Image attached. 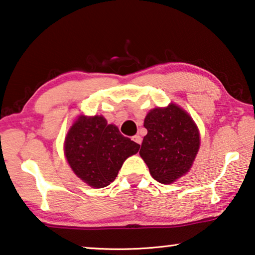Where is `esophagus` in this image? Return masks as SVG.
Returning a JSON list of instances; mask_svg holds the SVG:
<instances>
[{"instance_id":"1","label":"esophagus","mask_w":255,"mask_h":255,"mask_svg":"<svg viewBox=\"0 0 255 255\" xmlns=\"http://www.w3.org/2000/svg\"><path fill=\"white\" fill-rule=\"evenodd\" d=\"M131 139L134 140L135 143L139 144V145H140V143H142V137H140L139 135H135V136H132V138H131Z\"/></svg>"}]
</instances>
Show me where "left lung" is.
Masks as SVG:
<instances>
[{
  "instance_id": "8db88e82",
  "label": "left lung",
  "mask_w": 255,
  "mask_h": 255,
  "mask_svg": "<svg viewBox=\"0 0 255 255\" xmlns=\"http://www.w3.org/2000/svg\"><path fill=\"white\" fill-rule=\"evenodd\" d=\"M147 129L139 154L153 178L171 184L192 167L200 147V135L193 119L176 104L155 108L144 120Z\"/></svg>"
}]
</instances>
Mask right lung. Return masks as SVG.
Segmentation results:
<instances>
[{"label": "right lung", "mask_w": 255, "mask_h": 255, "mask_svg": "<svg viewBox=\"0 0 255 255\" xmlns=\"http://www.w3.org/2000/svg\"><path fill=\"white\" fill-rule=\"evenodd\" d=\"M139 144L121 135L102 116L79 117L68 131L64 153L77 176L94 188H103L116 179L128 156Z\"/></svg>", "instance_id": "1"}]
</instances>
